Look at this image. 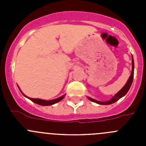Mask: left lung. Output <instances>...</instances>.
<instances>
[{"instance_id":"left-lung-1","label":"left lung","mask_w":146,"mask_h":146,"mask_svg":"<svg viewBox=\"0 0 146 146\" xmlns=\"http://www.w3.org/2000/svg\"><path fill=\"white\" fill-rule=\"evenodd\" d=\"M131 66H132V69H131V75H130L129 78L127 80L126 83L125 84V86H123L122 88L115 95L113 96V97L111 99H110L107 102H99L97 101V100H95V99H92V98L88 97V98L89 100H91V102H94L95 103H97L99 104H104V105H107V104H111L113 103H115V102H117L118 99H121V97H123V96H125L126 94V93L128 92L129 90L130 87L131 86V83H132V81H133V78H134V60H133V57H132V60H131Z\"/></svg>"}]
</instances>
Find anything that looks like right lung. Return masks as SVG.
<instances>
[{
  "mask_svg": "<svg viewBox=\"0 0 146 146\" xmlns=\"http://www.w3.org/2000/svg\"><path fill=\"white\" fill-rule=\"evenodd\" d=\"M20 89V88H19ZM22 92V91H21ZM22 94L24 95V96H25V97L28 98V99H30V100H31L33 102L36 103V104H39V105H42V106H49V105H52V104H55V103L58 102H60V100H62V99H64V96H65V95H63V96H61L60 97L58 98V99H52V100H49V101H47V100H43V99H33V98H30V97H28V96H26L25 95V94H23V92H22Z\"/></svg>",
  "mask_w": 146,
  "mask_h": 146,
  "instance_id": "1",
  "label": "right lung"
}]
</instances>
